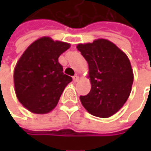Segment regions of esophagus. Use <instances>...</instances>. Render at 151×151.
<instances>
[{
  "instance_id": "34e87169",
  "label": "esophagus",
  "mask_w": 151,
  "mask_h": 151,
  "mask_svg": "<svg viewBox=\"0 0 151 151\" xmlns=\"http://www.w3.org/2000/svg\"><path fill=\"white\" fill-rule=\"evenodd\" d=\"M79 80V76L77 75H75L74 76H73V81H74V82H76V81H78Z\"/></svg>"
}]
</instances>
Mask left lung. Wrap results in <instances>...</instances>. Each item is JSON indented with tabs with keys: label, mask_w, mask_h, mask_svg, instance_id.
Listing matches in <instances>:
<instances>
[{
	"label": "left lung",
	"mask_w": 151,
	"mask_h": 151,
	"mask_svg": "<svg viewBox=\"0 0 151 151\" xmlns=\"http://www.w3.org/2000/svg\"><path fill=\"white\" fill-rule=\"evenodd\" d=\"M77 50L89 66L91 88L80 99L93 116L108 118L124 106L131 92L134 75L128 56L107 39L80 44Z\"/></svg>",
	"instance_id": "8db88e82"
}]
</instances>
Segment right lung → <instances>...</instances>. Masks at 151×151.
I'll use <instances>...</instances> for the list:
<instances>
[{"mask_svg":"<svg viewBox=\"0 0 151 151\" xmlns=\"http://www.w3.org/2000/svg\"><path fill=\"white\" fill-rule=\"evenodd\" d=\"M70 44L43 37L34 41L17 61L14 70L16 95L30 112L50 113L72 78L63 72L60 55Z\"/></svg>","mask_w":151,"mask_h":151,"instance_id":"1","label":"right lung"}]
</instances>
